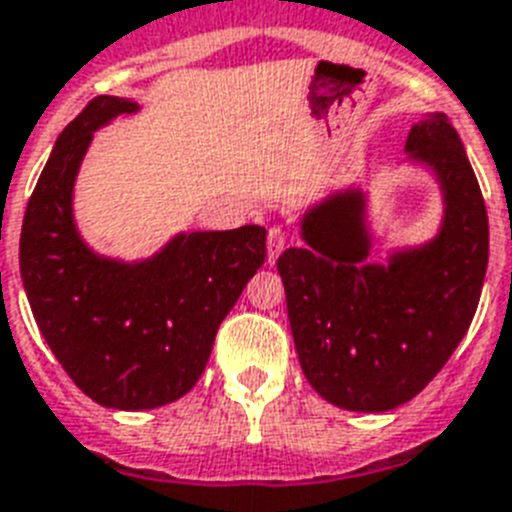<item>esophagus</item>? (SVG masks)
<instances>
[{"label":"esophagus","instance_id":"esophagus-1","mask_svg":"<svg viewBox=\"0 0 512 512\" xmlns=\"http://www.w3.org/2000/svg\"><path fill=\"white\" fill-rule=\"evenodd\" d=\"M287 248V233L279 225L269 227V238H266V253H269V264L279 259V253Z\"/></svg>","mask_w":512,"mask_h":512}]
</instances>
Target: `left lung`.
Returning <instances> with one entry per match:
<instances>
[{
	"mask_svg": "<svg viewBox=\"0 0 512 512\" xmlns=\"http://www.w3.org/2000/svg\"><path fill=\"white\" fill-rule=\"evenodd\" d=\"M406 152L443 189L438 238L370 261L365 196L347 189L303 217V248L277 261L300 368L349 412H388L443 370L482 295L489 222L458 131L443 113L412 126Z\"/></svg>",
	"mask_w": 512,
	"mask_h": 512,
	"instance_id": "left-lung-1",
	"label": "left lung"
}]
</instances>
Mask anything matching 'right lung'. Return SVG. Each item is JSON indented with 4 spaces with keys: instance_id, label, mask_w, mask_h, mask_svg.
<instances>
[{
    "instance_id": "1",
    "label": "right lung",
    "mask_w": 512,
    "mask_h": 512,
    "mask_svg": "<svg viewBox=\"0 0 512 512\" xmlns=\"http://www.w3.org/2000/svg\"><path fill=\"white\" fill-rule=\"evenodd\" d=\"M137 103L98 95L56 139L20 233V274L43 339L85 396L108 409H155L202 378L220 323L266 259V230L181 233L124 264L87 248L72 189L93 131Z\"/></svg>"
}]
</instances>
